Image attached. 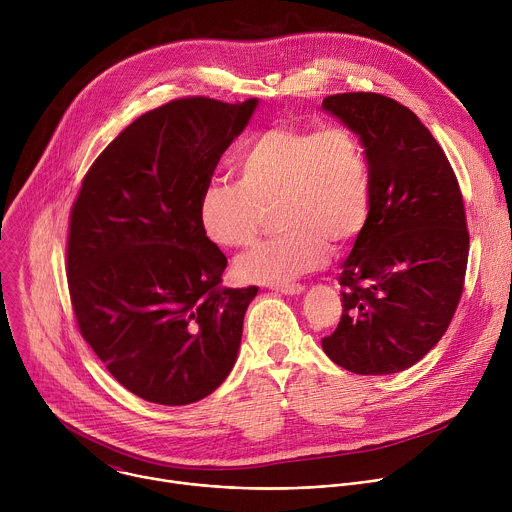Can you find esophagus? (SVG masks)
Instances as JSON below:
<instances>
[{
    "instance_id": "34e87169",
    "label": "esophagus",
    "mask_w": 512,
    "mask_h": 512,
    "mask_svg": "<svg viewBox=\"0 0 512 512\" xmlns=\"http://www.w3.org/2000/svg\"><path fill=\"white\" fill-rule=\"evenodd\" d=\"M273 289L279 291V294H285V296H298V294H302L306 287L302 283H285V285H275Z\"/></svg>"
}]
</instances>
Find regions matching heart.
I'll list each match as a JSON object with an SVG mask.
<instances>
[{
	"mask_svg": "<svg viewBox=\"0 0 512 512\" xmlns=\"http://www.w3.org/2000/svg\"><path fill=\"white\" fill-rule=\"evenodd\" d=\"M239 182L212 180L198 204L204 235L225 249L251 245L267 210L281 235L235 263L245 283L285 285L320 269L334 247L367 227L373 180L360 139L346 127H273L255 135L237 158Z\"/></svg>",
	"mask_w": 512,
	"mask_h": 512,
	"instance_id": "b5f03b06",
	"label": "heart"
}]
</instances>
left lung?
Masks as SVG:
<instances>
[{
    "mask_svg": "<svg viewBox=\"0 0 512 512\" xmlns=\"http://www.w3.org/2000/svg\"><path fill=\"white\" fill-rule=\"evenodd\" d=\"M360 139L373 210L342 263L336 330L322 348L356 375H393L419 362L458 308L470 237L454 170L429 129L379 93L322 101Z\"/></svg>",
    "mask_w": 512,
    "mask_h": 512,
    "instance_id": "1",
    "label": "left lung"
}]
</instances>
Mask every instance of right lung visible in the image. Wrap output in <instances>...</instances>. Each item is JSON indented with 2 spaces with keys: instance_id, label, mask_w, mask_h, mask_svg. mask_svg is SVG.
Masks as SVG:
<instances>
[{
  "instance_id": "obj_1",
  "label": "right lung",
  "mask_w": 512,
  "mask_h": 512,
  "mask_svg": "<svg viewBox=\"0 0 512 512\" xmlns=\"http://www.w3.org/2000/svg\"><path fill=\"white\" fill-rule=\"evenodd\" d=\"M259 101H170L127 125L70 210L68 291L107 371L160 405L204 399L233 371L259 287H221L227 257L198 204Z\"/></svg>"
}]
</instances>
